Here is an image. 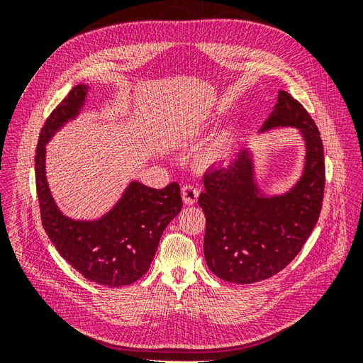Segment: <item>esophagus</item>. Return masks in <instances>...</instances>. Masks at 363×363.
Listing matches in <instances>:
<instances>
[{"mask_svg": "<svg viewBox=\"0 0 363 363\" xmlns=\"http://www.w3.org/2000/svg\"><path fill=\"white\" fill-rule=\"evenodd\" d=\"M182 196L186 204L192 206L196 203V200H199V189H196L194 184H184L182 188Z\"/></svg>", "mask_w": 363, "mask_h": 363, "instance_id": "obj_1", "label": "esophagus"}]
</instances>
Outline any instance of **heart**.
Wrapping results in <instances>:
<instances>
[{
	"instance_id": "obj_1",
	"label": "heart",
	"mask_w": 363,
	"mask_h": 363,
	"mask_svg": "<svg viewBox=\"0 0 363 363\" xmlns=\"http://www.w3.org/2000/svg\"><path fill=\"white\" fill-rule=\"evenodd\" d=\"M225 151H227V140L218 139L201 152V160L203 162H215L218 159H221L225 155Z\"/></svg>"
}]
</instances>
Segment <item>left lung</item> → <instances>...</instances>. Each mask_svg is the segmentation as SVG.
Returning <instances> with one entry per match:
<instances>
[{
	"label": "left lung",
	"mask_w": 363,
	"mask_h": 363,
	"mask_svg": "<svg viewBox=\"0 0 363 363\" xmlns=\"http://www.w3.org/2000/svg\"><path fill=\"white\" fill-rule=\"evenodd\" d=\"M296 127L306 139L303 177L281 196L260 199L247 151L204 174L199 204L206 215L204 257L225 281L250 284L272 277L301 251L321 213L325 163L315 121L300 101L279 91L263 130Z\"/></svg>",
	"instance_id": "left-lung-1"
}]
</instances>
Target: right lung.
I'll return each mask as SVG.
<instances>
[{"label":"right lung","instance_id":"1","mask_svg":"<svg viewBox=\"0 0 363 363\" xmlns=\"http://www.w3.org/2000/svg\"><path fill=\"white\" fill-rule=\"evenodd\" d=\"M86 86H75L43 124L35 156L42 225L60 256L87 280L108 288L127 286L148 271L163 230L182 211L180 186L152 189L130 183L112 212L94 223L72 221L54 204L45 179V144L60 125L79 113Z\"/></svg>","mask_w":363,"mask_h":363}]
</instances>
